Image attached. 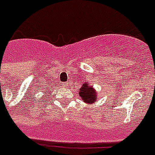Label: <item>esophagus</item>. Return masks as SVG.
I'll return each mask as SVG.
<instances>
[{
	"label": "esophagus",
	"mask_w": 155,
	"mask_h": 155,
	"mask_svg": "<svg viewBox=\"0 0 155 155\" xmlns=\"http://www.w3.org/2000/svg\"><path fill=\"white\" fill-rule=\"evenodd\" d=\"M62 86L63 87H67L68 86V83H62Z\"/></svg>",
	"instance_id": "esophagus-1"
}]
</instances>
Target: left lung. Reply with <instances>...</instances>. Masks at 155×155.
Wrapping results in <instances>:
<instances>
[{
  "instance_id": "8db88e82",
  "label": "left lung",
  "mask_w": 155,
  "mask_h": 155,
  "mask_svg": "<svg viewBox=\"0 0 155 155\" xmlns=\"http://www.w3.org/2000/svg\"><path fill=\"white\" fill-rule=\"evenodd\" d=\"M97 92L93 89L92 86H89L88 83H84L82 84L80 91H79V96L84 100V102L88 103L89 104H93L97 102Z\"/></svg>"
}]
</instances>
